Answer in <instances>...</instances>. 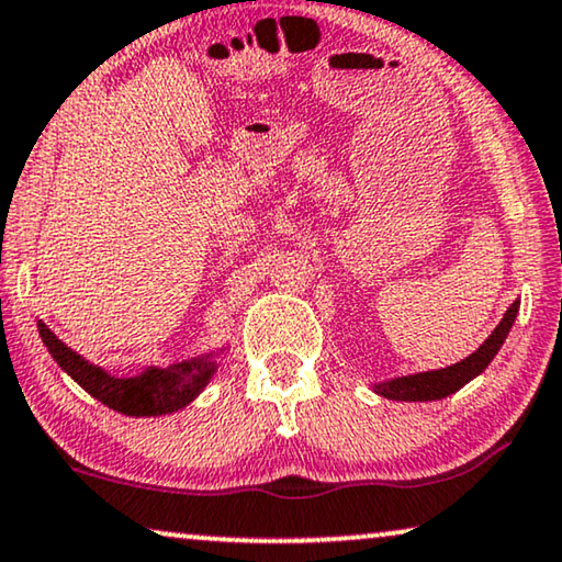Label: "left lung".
Here are the masks:
<instances>
[{
  "label": "left lung",
  "instance_id": "8db88e82",
  "mask_svg": "<svg viewBox=\"0 0 562 562\" xmlns=\"http://www.w3.org/2000/svg\"><path fill=\"white\" fill-rule=\"evenodd\" d=\"M517 311H519V300H515V303L509 305V311L504 313V318L499 326L494 328V334L488 336L486 341L481 344V349L473 351L469 359L438 371H423V374L392 379V382L386 384H376V392L386 400H402V402H430V400H440L458 392L463 384H469L473 376H479L481 371L488 367V361L496 357V351H499L504 338H507L509 328L515 326Z\"/></svg>",
  "mask_w": 562,
  "mask_h": 562
}]
</instances>
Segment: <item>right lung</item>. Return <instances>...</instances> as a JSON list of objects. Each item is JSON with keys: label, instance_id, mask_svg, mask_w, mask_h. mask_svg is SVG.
Masks as SVG:
<instances>
[{"label": "right lung", "instance_id": "1", "mask_svg": "<svg viewBox=\"0 0 562 562\" xmlns=\"http://www.w3.org/2000/svg\"><path fill=\"white\" fill-rule=\"evenodd\" d=\"M37 328H41L47 351L53 353V359L60 363L63 371H68V376H74L91 397H97L122 415L149 417L176 413L203 390L213 374V363L199 359L172 363L168 369H149L145 374L132 379H116L70 351L43 323Z\"/></svg>", "mask_w": 562, "mask_h": 562}]
</instances>
